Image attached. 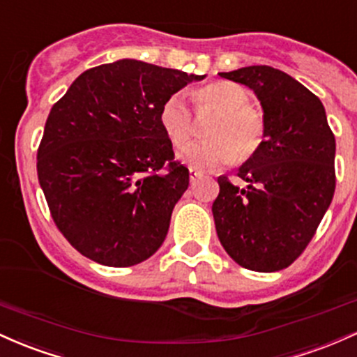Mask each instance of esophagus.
<instances>
[{"label":"esophagus","mask_w":357,"mask_h":357,"mask_svg":"<svg viewBox=\"0 0 357 357\" xmlns=\"http://www.w3.org/2000/svg\"><path fill=\"white\" fill-rule=\"evenodd\" d=\"M190 182L192 183H195V182H197V180L200 178V177H202V175H204V172H200V170H195V168H190Z\"/></svg>","instance_id":"34e87169"}]
</instances>
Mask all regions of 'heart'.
<instances>
[{"instance_id":"heart-1","label":"heart","mask_w":357,"mask_h":357,"mask_svg":"<svg viewBox=\"0 0 357 357\" xmlns=\"http://www.w3.org/2000/svg\"><path fill=\"white\" fill-rule=\"evenodd\" d=\"M197 107L215 111V118L207 128L206 142L194 143L180 151V160L190 168H215L238 160L248 162L265 142L266 121L261 109L250 104V94L243 86L229 81L204 84L192 91ZM163 133L174 146L182 148L194 135L192 114L180 94H172L163 101L158 113Z\"/></svg>"}]
</instances>
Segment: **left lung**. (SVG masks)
<instances>
[{"instance_id":"1","label":"left lung","mask_w":357,"mask_h":357,"mask_svg":"<svg viewBox=\"0 0 357 357\" xmlns=\"http://www.w3.org/2000/svg\"><path fill=\"white\" fill-rule=\"evenodd\" d=\"M219 75L255 91L266 133L238 172L246 187L218 178L215 231L239 266L283 270L303 253L334 197V133L320 99L285 72L251 66Z\"/></svg>"}]
</instances>
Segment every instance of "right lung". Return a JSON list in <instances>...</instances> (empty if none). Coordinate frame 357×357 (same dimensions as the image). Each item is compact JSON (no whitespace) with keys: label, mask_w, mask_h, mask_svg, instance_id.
<instances>
[{"label":"right lung","mask_w":357,"mask_h":357,"mask_svg":"<svg viewBox=\"0 0 357 357\" xmlns=\"http://www.w3.org/2000/svg\"><path fill=\"white\" fill-rule=\"evenodd\" d=\"M204 77L123 59L82 72L52 106L38 182L55 226L86 258L133 266L165 241L189 168L175 160L158 113Z\"/></svg>","instance_id":"add662e5"}]
</instances>
